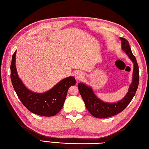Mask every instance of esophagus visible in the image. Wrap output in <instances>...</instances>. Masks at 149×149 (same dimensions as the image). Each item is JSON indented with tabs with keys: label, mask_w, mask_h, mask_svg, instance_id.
<instances>
[{
	"label": "esophagus",
	"mask_w": 149,
	"mask_h": 149,
	"mask_svg": "<svg viewBox=\"0 0 149 149\" xmlns=\"http://www.w3.org/2000/svg\"><path fill=\"white\" fill-rule=\"evenodd\" d=\"M75 78L77 80H82L84 78V74L82 72L80 71H78L75 73Z\"/></svg>",
	"instance_id": "1"
}]
</instances>
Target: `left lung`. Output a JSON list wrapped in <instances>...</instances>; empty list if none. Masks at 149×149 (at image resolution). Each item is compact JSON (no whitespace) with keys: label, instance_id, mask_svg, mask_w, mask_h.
Listing matches in <instances>:
<instances>
[{"label":"left lung","instance_id":"8db88e82","mask_svg":"<svg viewBox=\"0 0 149 149\" xmlns=\"http://www.w3.org/2000/svg\"><path fill=\"white\" fill-rule=\"evenodd\" d=\"M120 39L121 41L122 50L127 54L134 63L132 81L129 87L127 93L124 98L117 102L109 103L104 102L95 95L90 86H87L82 82L78 84V90L85 103L86 108L92 116L97 118H107L116 116L124 110L133 99L138 88L139 80V67L136 57L132 52L128 41L125 38H120Z\"/></svg>","mask_w":149,"mask_h":149}]
</instances>
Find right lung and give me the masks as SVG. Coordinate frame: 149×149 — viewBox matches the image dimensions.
Returning <instances> with one entry per match:
<instances>
[{
	"instance_id": "right-lung-1",
	"label": "right lung",
	"mask_w": 149,
	"mask_h": 149,
	"mask_svg": "<svg viewBox=\"0 0 149 149\" xmlns=\"http://www.w3.org/2000/svg\"><path fill=\"white\" fill-rule=\"evenodd\" d=\"M16 51L12 56L11 63V80L14 90L25 107L33 113L52 117L62 108L67 91L74 86V77H69L60 81L52 89L44 93H36L28 89L19 78L15 65Z\"/></svg>"
}]
</instances>
